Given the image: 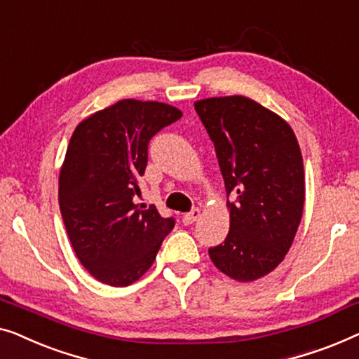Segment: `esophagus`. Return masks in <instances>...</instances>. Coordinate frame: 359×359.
I'll return each mask as SVG.
<instances>
[{
    "label": "esophagus",
    "mask_w": 359,
    "mask_h": 359,
    "mask_svg": "<svg viewBox=\"0 0 359 359\" xmlns=\"http://www.w3.org/2000/svg\"><path fill=\"white\" fill-rule=\"evenodd\" d=\"M200 215H201L200 208H195V210H191L190 213H187V215L182 216V223H184V224H194L195 221L200 218Z\"/></svg>",
    "instance_id": "1"
}]
</instances>
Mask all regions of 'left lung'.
I'll return each mask as SVG.
<instances>
[{"mask_svg": "<svg viewBox=\"0 0 359 359\" xmlns=\"http://www.w3.org/2000/svg\"><path fill=\"white\" fill-rule=\"evenodd\" d=\"M215 143L228 201L229 232L208 250L216 269L250 283L278 266L294 241L306 200L302 154L285 118L245 95L195 102Z\"/></svg>", "mask_w": 359, "mask_h": 359, "instance_id": "8db88e82", "label": "left lung"}]
</instances>
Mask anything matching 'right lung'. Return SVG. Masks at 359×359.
I'll use <instances>...</instances> for the list:
<instances>
[{
  "mask_svg": "<svg viewBox=\"0 0 359 359\" xmlns=\"http://www.w3.org/2000/svg\"><path fill=\"white\" fill-rule=\"evenodd\" d=\"M180 117L174 105L122 99L73 131L60 169L58 203L74 254L100 283L120 287L138 281L174 228L172 218L133 198L149 140Z\"/></svg>",
  "mask_w": 359,
  "mask_h": 359,
  "instance_id": "1",
  "label": "right lung"
}]
</instances>
